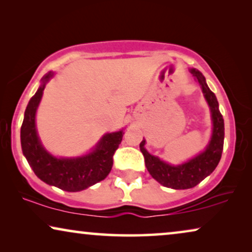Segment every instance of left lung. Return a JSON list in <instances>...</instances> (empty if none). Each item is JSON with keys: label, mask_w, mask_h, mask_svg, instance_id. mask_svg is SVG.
I'll return each mask as SVG.
<instances>
[{"label": "left lung", "mask_w": 252, "mask_h": 252, "mask_svg": "<svg viewBox=\"0 0 252 252\" xmlns=\"http://www.w3.org/2000/svg\"><path fill=\"white\" fill-rule=\"evenodd\" d=\"M190 73L192 74L199 86L202 87L203 94L208 104L211 109L212 122H213V133L209 146L206 147L204 153L199 154L198 156L192 158L187 163L172 166L160 160L158 157L150 155L144 149V143L142 141L140 143V150L143 154L144 163L148 168V172L151 177L163 185L164 187L173 189H188L197 186L199 182L212 173L219 164L223 149V137H225V127H223V118L219 111L218 101L215 93L206 85L205 78L201 72L191 68Z\"/></svg>", "instance_id": "left-lung-1"}]
</instances>
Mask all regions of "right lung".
Wrapping results in <instances>:
<instances>
[{"label":"right lung","instance_id":"add662e5","mask_svg":"<svg viewBox=\"0 0 252 252\" xmlns=\"http://www.w3.org/2000/svg\"><path fill=\"white\" fill-rule=\"evenodd\" d=\"M53 74L42 79V85L30 99L20 128L24 156L37 178L65 191H80L106 178L113 165V155L123 140V130L109 133L102 137L95 150L78 158H56L48 154L37 137L35 112L46 82Z\"/></svg>","mask_w":252,"mask_h":252}]
</instances>
